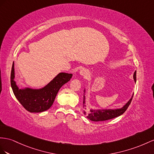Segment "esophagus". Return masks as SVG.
Returning a JSON list of instances; mask_svg holds the SVG:
<instances>
[{"instance_id": "34e87169", "label": "esophagus", "mask_w": 154, "mask_h": 154, "mask_svg": "<svg viewBox=\"0 0 154 154\" xmlns=\"http://www.w3.org/2000/svg\"><path fill=\"white\" fill-rule=\"evenodd\" d=\"M80 74L81 75H83L84 77H87L88 75V72L87 70H86L85 69H82L80 71Z\"/></svg>"}]
</instances>
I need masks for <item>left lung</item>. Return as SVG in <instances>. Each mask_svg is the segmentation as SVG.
<instances>
[{"instance_id":"obj_1","label":"left lung","mask_w":154,"mask_h":154,"mask_svg":"<svg viewBox=\"0 0 154 154\" xmlns=\"http://www.w3.org/2000/svg\"><path fill=\"white\" fill-rule=\"evenodd\" d=\"M136 73L137 72L135 71V73L133 75V78L135 82H136ZM84 92L85 93V90H84ZM85 93L83 96V107H85ZM133 96L129 100V101L126 103L123 107L121 109H103V110H93L91 109L90 111L88 112H86L84 111V114L86 115V118H88L90 120L94 121V122H99V121H105L108 120L110 119H112V118H115L116 117L119 116L123 114L128 107L129 106L130 103H131V100L133 99Z\"/></svg>"}]
</instances>
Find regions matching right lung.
Wrapping results in <instances>:
<instances>
[{
    "label": "right lung",
    "mask_w": 154,
    "mask_h": 154,
    "mask_svg": "<svg viewBox=\"0 0 154 154\" xmlns=\"http://www.w3.org/2000/svg\"><path fill=\"white\" fill-rule=\"evenodd\" d=\"M72 74L60 73L45 87L38 90L26 88L19 89L14 81V64L11 71V86L15 97L26 111L30 112H41L52 106L59 90L70 81Z\"/></svg>",
    "instance_id": "obj_1"
}]
</instances>
